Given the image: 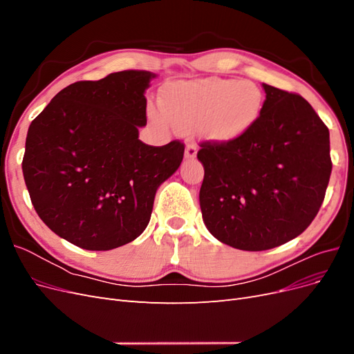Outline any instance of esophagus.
Here are the masks:
<instances>
[{
  "label": "esophagus",
  "instance_id": "obj_1",
  "mask_svg": "<svg viewBox=\"0 0 354 354\" xmlns=\"http://www.w3.org/2000/svg\"><path fill=\"white\" fill-rule=\"evenodd\" d=\"M198 153V147L195 145H187L186 151H185V158L186 159H195Z\"/></svg>",
  "mask_w": 354,
  "mask_h": 354
}]
</instances>
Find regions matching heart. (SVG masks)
Segmentation results:
<instances>
[{
    "mask_svg": "<svg viewBox=\"0 0 354 354\" xmlns=\"http://www.w3.org/2000/svg\"><path fill=\"white\" fill-rule=\"evenodd\" d=\"M162 104L165 113L153 106L149 109L156 124L171 122L180 131L201 128L211 140L233 142L260 120L264 94L252 81L205 78L168 85Z\"/></svg>",
    "mask_w": 354,
    "mask_h": 354,
    "instance_id": "obj_1",
    "label": "heart"
}]
</instances>
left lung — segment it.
<instances>
[{
  "label": "left lung",
  "mask_w": 354,
  "mask_h": 354,
  "mask_svg": "<svg viewBox=\"0 0 354 354\" xmlns=\"http://www.w3.org/2000/svg\"><path fill=\"white\" fill-rule=\"evenodd\" d=\"M260 120L238 140L201 145L202 218L220 242L266 251L301 234L322 205L329 130L301 95L263 84Z\"/></svg>",
  "instance_id": "left-lung-1"
}]
</instances>
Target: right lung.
I'll return each instance as SVG.
<instances>
[{
    "instance_id": "1",
    "label": "right lung",
    "mask_w": 354,
    "mask_h": 354,
    "mask_svg": "<svg viewBox=\"0 0 354 354\" xmlns=\"http://www.w3.org/2000/svg\"><path fill=\"white\" fill-rule=\"evenodd\" d=\"M153 78L122 71L71 84L29 125L22 169L32 205L82 250L109 251L140 236L158 187L183 160V143L138 140Z\"/></svg>"
}]
</instances>
